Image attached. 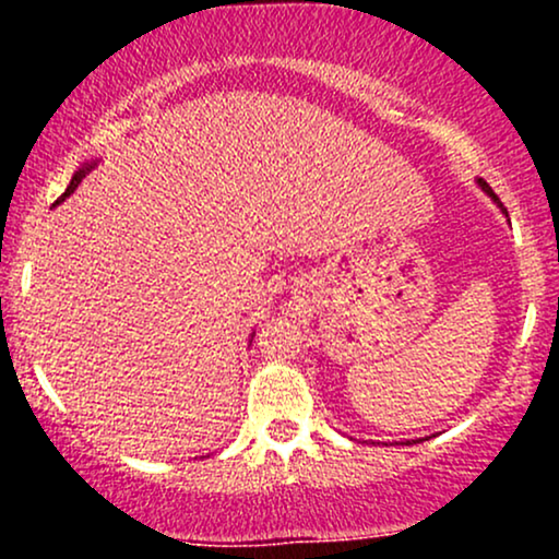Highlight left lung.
I'll use <instances>...</instances> for the list:
<instances>
[{
	"label": "left lung",
	"instance_id": "1",
	"mask_svg": "<svg viewBox=\"0 0 559 559\" xmlns=\"http://www.w3.org/2000/svg\"><path fill=\"white\" fill-rule=\"evenodd\" d=\"M480 186H484V191H486V194H489V197H493V202H497L499 204V207H502V202H499V197L497 194H493V191H491V186L489 183H486V181H480ZM504 210V207H502ZM504 213H507V210H504Z\"/></svg>",
	"mask_w": 559,
	"mask_h": 559
}]
</instances>
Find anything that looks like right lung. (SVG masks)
<instances>
[{"label":"right lung","instance_id":"right-lung-1","mask_svg":"<svg viewBox=\"0 0 559 559\" xmlns=\"http://www.w3.org/2000/svg\"><path fill=\"white\" fill-rule=\"evenodd\" d=\"M86 170H88V168H83V170H79V173H75V176H73V181H70V186H68V191H66V194H62L60 199H57V202H55V204H60V202H62V199H66V197L70 194V191H73V189H75V186H79V183H81V178H83V176H86Z\"/></svg>","mask_w":559,"mask_h":559}]
</instances>
